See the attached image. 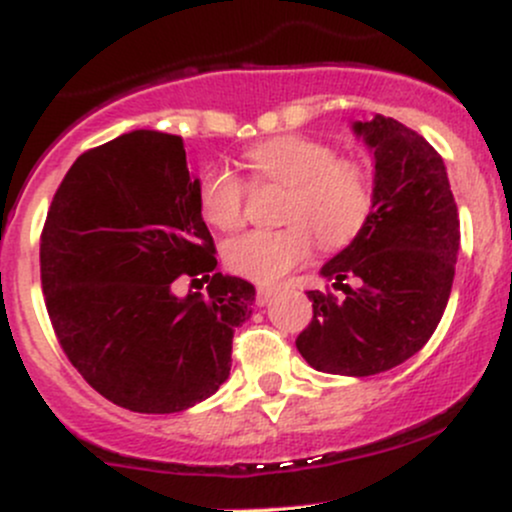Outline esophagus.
Instances as JSON below:
<instances>
[{
    "mask_svg": "<svg viewBox=\"0 0 512 512\" xmlns=\"http://www.w3.org/2000/svg\"><path fill=\"white\" fill-rule=\"evenodd\" d=\"M274 293H276L274 286H260V289H257V305H267L272 301Z\"/></svg>",
    "mask_w": 512,
    "mask_h": 512,
    "instance_id": "1",
    "label": "esophagus"
}]
</instances>
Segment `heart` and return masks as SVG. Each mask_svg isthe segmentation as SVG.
<instances>
[{
	"label": "heart",
	"mask_w": 512,
	"mask_h": 512,
	"mask_svg": "<svg viewBox=\"0 0 512 512\" xmlns=\"http://www.w3.org/2000/svg\"><path fill=\"white\" fill-rule=\"evenodd\" d=\"M245 166L257 182L284 185V228H255L228 240L226 264L257 284H274L305 262L315 248H342L358 236L370 214V182L366 170L351 158H337L320 139L284 134L264 139L245 151ZM202 219L219 231L243 223L245 182L228 168H211L197 190Z\"/></svg>",
	"instance_id": "obj_1"
}]
</instances>
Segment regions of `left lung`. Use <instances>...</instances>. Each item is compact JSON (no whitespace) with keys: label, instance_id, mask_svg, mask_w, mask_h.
<instances>
[{"label":"left lung","instance_id":"1","mask_svg":"<svg viewBox=\"0 0 512 512\" xmlns=\"http://www.w3.org/2000/svg\"><path fill=\"white\" fill-rule=\"evenodd\" d=\"M351 129L373 154L370 214L320 269L344 301L308 291L313 320L296 346L315 370L366 378L404 363L436 332L452 291L460 216L443 158L421 134L385 115Z\"/></svg>","mask_w":512,"mask_h":512}]
</instances>
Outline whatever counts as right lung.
Returning a JSON list of instances; mask_svg holds the SVG:
<instances>
[{"label":"right lung","instance_id":"obj_1","mask_svg":"<svg viewBox=\"0 0 512 512\" xmlns=\"http://www.w3.org/2000/svg\"><path fill=\"white\" fill-rule=\"evenodd\" d=\"M199 178L178 134L134 129L67 170L40 236V281L60 346L105 399L175 414L231 373L255 286L216 269ZM185 273L208 293L174 296Z\"/></svg>","mask_w":512,"mask_h":512}]
</instances>
